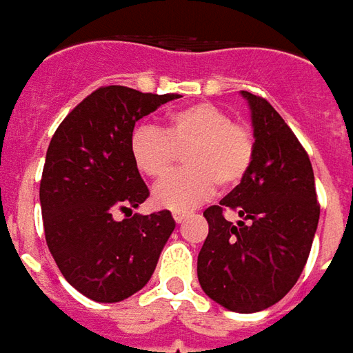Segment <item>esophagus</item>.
<instances>
[{
    "label": "esophagus",
    "instance_id": "obj_1",
    "mask_svg": "<svg viewBox=\"0 0 353 353\" xmlns=\"http://www.w3.org/2000/svg\"><path fill=\"white\" fill-rule=\"evenodd\" d=\"M185 217H187L185 212H174V219H176V223H183Z\"/></svg>",
    "mask_w": 353,
    "mask_h": 353
}]
</instances>
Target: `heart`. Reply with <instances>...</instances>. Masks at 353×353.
<instances>
[{
  "instance_id": "1",
  "label": "heart",
  "mask_w": 353,
  "mask_h": 353,
  "mask_svg": "<svg viewBox=\"0 0 353 353\" xmlns=\"http://www.w3.org/2000/svg\"><path fill=\"white\" fill-rule=\"evenodd\" d=\"M134 166L141 176L162 179L183 153L185 170L154 187L153 202L172 212H189L215 191H230L244 181L255 159V136L245 123L219 105L200 101L172 111L162 130L139 124L128 141Z\"/></svg>"
}]
</instances>
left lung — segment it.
<instances>
[{
    "mask_svg": "<svg viewBox=\"0 0 353 353\" xmlns=\"http://www.w3.org/2000/svg\"><path fill=\"white\" fill-rule=\"evenodd\" d=\"M252 109L255 159L244 181L204 212L210 232L196 272L204 293L227 310L252 314L288 295L310 255L319 221L308 153L280 113L242 90ZM225 211H236L230 223Z\"/></svg>",
    "mask_w": 353,
    "mask_h": 353,
    "instance_id": "8db88e82",
    "label": "left lung"
}]
</instances>
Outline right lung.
<instances>
[{
	"mask_svg": "<svg viewBox=\"0 0 353 353\" xmlns=\"http://www.w3.org/2000/svg\"><path fill=\"white\" fill-rule=\"evenodd\" d=\"M176 98L101 87L50 139L39 187L45 240L62 276L96 303H119L143 288L176 229L168 210L132 214L149 189L128 149L139 119ZM117 211L127 219L117 222Z\"/></svg>",
	"mask_w": 353,
	"mask_h": 353,
	"instance_id": "obj_1",
	"label": "right lung"
}]
</instances>
